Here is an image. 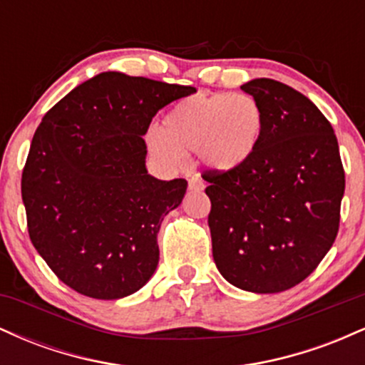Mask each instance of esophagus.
Instances as JSON below:
<instances>
[{"mask_svg":"<svg viewBox=\"0 0 365 365\" xmlns=\"http://www.w3.org/2000/svg\"><path fill=\"white\" fill-rule=\"evenodd\" d=\"M188 190H194V192L204 190V182L199 175H194V177L188 178Z\"/></svg>","mask_w":365,"mask_h":365,"instance_id":"obj_1","label":"esophagus"}]
</instances>
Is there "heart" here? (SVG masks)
Wrapping results in <instances>:
<instances>
[{"instance_id": "1", "label": "heart", "mask_w": 365, "mask_h": 365, "mask_svg": "<svg viewBox=\"0 0 365 365\" xmlns=\"http://www.w3.org/2000/svg\"><path fill=\"white\" fill-rule=\"evenodd\" d=\"M264 113L249 94H194L175 104L161 130L148 133L154 158L178 166L183 153H199L215 171H235L252 159L261 144Z\"/></svg>"}]
</instances>
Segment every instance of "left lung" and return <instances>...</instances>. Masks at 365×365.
<instances>
[{
    "label": "left lung",
    "mask_w": 365,
    "mask_h": 365,
    "mask_svg": "<svg viewBox=\"0 0 365 365\" xmlns=\"http://www.w3.org/2000/svg\"><path fill=\"white\" fill-rule=\"evenodd\" d=\"M240 89L261 106L264 132L242 168L202 173L212 257L242 290L278 293L304 282L333 245L345 171L333 127L311 99L273 78Z\"/></svg>",
    "instance_id": "1"
}]
</instances>
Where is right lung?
<instances>
[{"label": "right lung", "mask_w": 365, "mask_h": 365, "mask_svg": "<svg viewBox=\"0 0 365 365\" xmlns=\"http://www.w3.org/2000/svg\"><path fill=\"white\" fill-rule=\"evenodd\" d=\"M190 86L103 72L44 115L22 173L32 245L72 290L99 300L135 293L159 261L158 232L187 190L145 170L142 135Z\"/></svg>", "instance_id": "add662e5"}]
</instances>
